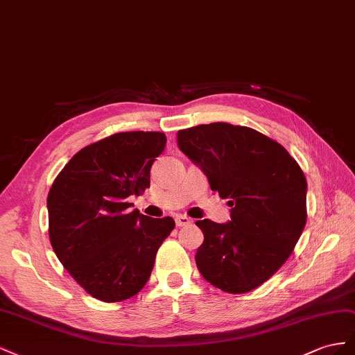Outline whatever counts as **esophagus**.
<instances>
[{
	"mask_svg": "<svg viewBox=\"0 0 355 355\" xmlns=\"http://www.w3.org/2000/svg\"><path fill=\"white\" fill-rule=\"evenodd\" d=\"M175 225H177L178 227L187 226V225H190V218L186 217V216H177V217H175Z\"/></svg>",
	"mask_w": 355,
	"mask_h": 355,
	"instance_id": "1",
	"label": "esophagus"
}]
</instances>
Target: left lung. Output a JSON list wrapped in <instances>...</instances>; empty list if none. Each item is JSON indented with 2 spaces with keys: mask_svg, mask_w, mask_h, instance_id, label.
Here are the masks:
<instances>
[{
  "mask_svg": "<svg viewBox=\"0 0 355 355\" xmlns=\"http://www.w3.org/2000/svg\"><path fill=\"white\" fill-rule=\"evenodd\" d=\"M177 144L232 207L227 223L196 221L204 232L195 256L200 275L232 295L257 288L284 265L305 227L300 166L277 141L230 123L178 130Z\"/></svg>",
  "mask_w": 355,
  "mask_h": 355,
  "instance_id": "1",
  "label": "left lung"
}]
</instances>
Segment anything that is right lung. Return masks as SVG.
<instances>
[{"label": "right lung", "mask_w": 355, "mask_h": 355, "mask_svg": "<svg viewBox=\"0 0 355 355\" xmlns=\"http://www.w3.org/2000/svg\"><path fill=\"white\" fill-rule=\"evenodd\" d=\"M165 146L164 132L107 137L71 157L49 191L55 254L95 299L121 302L141 291L175 227L171 217H147L128 202L150 187V168Z\"/></svg>", "instance_id": "obj_1"}]
</instances>
